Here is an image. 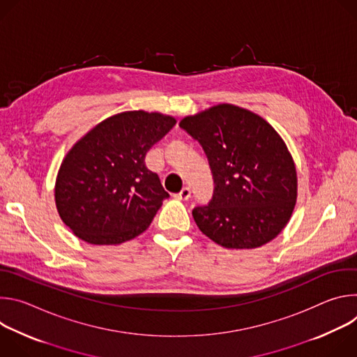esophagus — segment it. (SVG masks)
Returning a JSON list of instances; mask_svg holds the SVG:
<instances>
[{"label": "esophagus", "mask_w": 357, "mask_h": 357, "mask_svg": "<svg viewBox=\"0 0 357 357\" xmlns=\"http://www.w3.org/2000/svg\"><path fill=\"white\" fill-rule=\"evenodd\" d=\"M174 197L178 199V200H188V199L190 197V189H189V188H183V189H182L179 193H176Z\"/></svg>", "instance_id": "34e87169"}]
</instances>
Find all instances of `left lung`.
<instances>
[{"label":"left lung","instance_id":"obj_1","mask_svg":"<svg viewBox=\"0 0 357 357\" xmlns=\"http://www.w3.org/2000/svg\"><path fill=\"white\" fill-rule=\"evenodd\" d=\"M209 160L215 193L192 215L199 230L226 248H257L275 238L294 212L298 178L274 127L234 105H216L181 120Z\"/></svg>","mask_w":357,"mask_h":357}]
</instances>
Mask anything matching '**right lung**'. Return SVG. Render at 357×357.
<instances>
[{
  "label": "right lung",
  "mask_w": 357,
  "mask_h": 357,
  "mask_svg": "<svg viewBox=\"0 0 357 357\" xmlns=\"http://www.w3.org/2000/svg\"><path fill=\"white\" fill-rule=\"evenodd\" d=\"M175 124L157 112H123L73 144L58 171L55 202L76 237L116 245L148 229L169 195L144 158Z\"/></svg>",
  "instance_id": "1"
}]
</instances>
